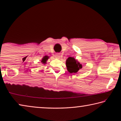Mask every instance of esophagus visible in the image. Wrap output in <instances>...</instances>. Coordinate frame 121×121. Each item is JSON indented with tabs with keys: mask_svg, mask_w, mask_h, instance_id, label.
<instances>
[{
	"mask_svg": "<svg viewBox=\"0 0 121 121\" xmlns=\"http://www.w3.org/2000/svg\"><path fill=\"white\" fill-rule=\"evenodd\" d=\"M55 58L59 59V58H60V54H59V53H57L56 54H55Z\"/></svg>",
	"mask_w": 121,
	"mask_h": 121,
	"instance_id": "esophagus-1",
	"label": "esophagus"
}]
</instances>
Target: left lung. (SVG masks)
Here are the masks:
<instances>
[{
	"instance_id": "obj_1",
	"label": "left lung",
	"mask_w": 121,
	"mask_h": 121,
	"mask_svg": "<svg viewBox=\"0 0 121 121\" xmlns=\"http://www.w3.org/2000/svg\"><path fill=\"white\" fill-rule=\"evenodd\" d=\"M67 69L70 73H76L82 68V65L73 57H69L66 61Z\"/></svg>"
}]
</instances>
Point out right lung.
Here are the masks:
<instances>
[{
    "label": "right lung",
    "instance_id": "obj_1",
    "mask_svg": "<svg viewBox=\"0 0 121 121\" xmlns=\"http://www.w3.org/2000/svg\"><path fill=\"white\" fill-rule=\"evenodd\" d=\"M48 59V58H47V57H44L43 58V59H42V62L43 63H46V60H47Z\"/></svg>",
    "mask_w": 121,
    "mask_h": 121
}]
</instances>
